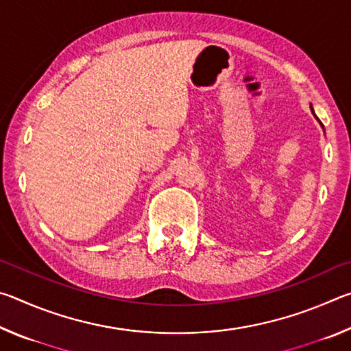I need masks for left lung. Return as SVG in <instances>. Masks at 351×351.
Here are the masks:
<instances>
[{
  "label": "left lung",
  "mask_w": 351,
  "mask_h": 351,
  "mask_svg": "<svg viewBox=\"0 0 351 351\" xmlns=\"http://www.w3.org/2000/svg\"><path fill=\"white\" fill-rule=\"evenodd\" d=\"M320 125H322V123H320ZM322 127H324V125H322Z\"/></svg>",
  "instance_id": "left-lung-1"
}]
</instances>
